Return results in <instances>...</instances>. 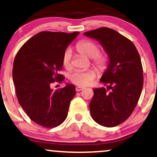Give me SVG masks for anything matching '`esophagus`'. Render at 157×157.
I'll use <instances>...</instances> for the list:
<instances>
[{"mask_svg":"<svg viewBox=\"0 0 157 157\" xmlns=\"http://www.w3.org/2000/svg\"><path fill=\"white\" fill-rule=\"evenodd\" d=\"M84 88L83 87H80V86H78V87H76V90L77 91H80V90H83Z\"/></svg>","mask_w":157,"mask_h":157,"instance_id":"esophagus-1","label":"esophagus"}]
</instances>
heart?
<instances>
[{
  "mask_svg": "<svg viewBox=\"0 0 157 157\" xmlns=\"http://www.w3.org/2000/svg\"><path fill=\"white\" fill-rule=\"evenodd\" d=\"M76 49L78 52L87 58H91L92 63L99 71H104L108 67L109 59L107 55L101 54L97 44L89 40H83L77 43ZM71 52L70 50L65 51L63 56V64L66 69H70ZM96 71L93 69L82 71L77 70L69 75V78L74 84L78 86H88L96 77Z\"/></svg>",
  "mask_w": 157,
  "mask_h": 157,
  "instance_id": "b5f03b06",
  "label": "heart"
}]
</instances>
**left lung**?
<instances>
[{
  "mask_svg": "<svg viewBox=\"0 0 157 157\" xmlns=\"http://www.w3.org/2000/svg\"><path fill=\"white\" fill-rule=\"evenodd\" d=\"M84 35L99 41L109 58L108 67L100 79L105 87L93 89L90 115L100 125L118 126L130 116L142 92L140 55L129 39L111 28H99Z\"/></svg>",
  "mask_w": 157,
  "mask_h": 157,
  "instance_id": "left-lung-1",
  "label": "left lung"
}]
</instances>
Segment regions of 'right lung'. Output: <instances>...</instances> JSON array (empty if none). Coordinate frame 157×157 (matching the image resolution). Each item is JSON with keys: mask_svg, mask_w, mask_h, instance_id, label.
Wrapping results in <instances>:
<instances>
[{"mask_svg": "<svg viewBox=\"0 0 157 157\" xmlns=\"http://www.w3.org/2000/svg\"><path fill=\"white\" fill-rule=\"evenodd\" d=\"M79 32L42 31L26 41L14 60L12 76L20 105L31 119L43 127L53 128L67 118L75 86L53 90L55 81L62 82L60 75L63 56Z\"/></svg>", "mask_w": 157, "mask_h": 157, "instance_id": "add662e5", "label": "right lung"}]
</instances>
